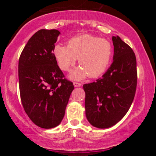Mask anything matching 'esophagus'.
Here are the masks:
<instances>
[{
    "mask_svg": "<svg viewBox=\"0 0 156 156\" xmlns=\"http://www.w3.org/2000/svg\"><path fill=\"white\" fill-rule=\"evenodd\" d=\"M74 86L75 87H80V86H82V84H81V83H79V82H74Z\"/></svg>",
    "mask_w": 156,
    "mask_h": 156,
    "instance_id": "obj_1",
    "label": "esophagus"
}]
</instances>
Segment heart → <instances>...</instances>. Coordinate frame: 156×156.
Listing matches in <instances>:
<instances>
[{
  "label": "heart",
  "mask_w": 156,
  "mask_h": 156,
  "mask_svg": "<svg viewBox=\"0 0 156 156\" xmlns=\"http://www.w3.org/2000/svg\"><path fill=\"white\" fill-rule=\"evenodd\" d=\"M113 52L109 40L89 34L74 36L68 40L67 46L57 44L53 51L57 65L62 71H68L78 59L80 66L69 74L72 80L101 76L110 65Z\"/></svg>",
  "instance_id": "1"
}]
</instances>
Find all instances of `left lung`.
<instances>
[{
    "label": "left lung",
    "instance_id": "1",
    "mask_svg": "<svg viewBox=\"0 0 156 156\" xmlns=\"http://www.w3.org/2000/svg\"><path fill=\"white\" fill-rule=\"evenodd\" d=\"M114 57L101 78L83 85L85 112L93 126L107 129L126 114L135 97L137 70L135 53L119 36H113Z\"/></svg>",
    "mask_w": 156,
    "mask_h": 156
}]
</instances>
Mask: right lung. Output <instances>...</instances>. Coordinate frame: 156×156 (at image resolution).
Returning <instances> with one entry per match:
<instances>
[{
  "instance_id": "add662e5",
  "label": "right lung",
  "mask_w": 156,
  "mask_h": 156,
  "mask_svg": "<svg viewBox=\"0 0 156 156\" xmlns=\"http://www.w3.org/2000/svg\"><path fill=\"white\" fill-rule=\"evenodd\" d=\"M59 34L57 30H38L30 38L18 62L23 108L35 125L46 129L61 123L74 88L65 78L53 54Z\"/></svg>"
}]
</instances>
